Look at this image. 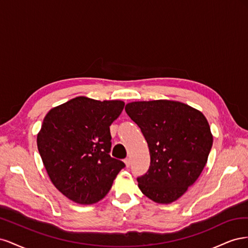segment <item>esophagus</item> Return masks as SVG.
I'll return each instance as SVG.
<instances>
[{"mask_svg": "<svg viewBox=\"0 0 248 248\" xmlns=\"http://www.w3.org/2000/svg\"><path fill=\"white\" fill-rule=\"evenodd\" d=\"M124 162H125V164H126V168H129V167H130V158H126V159L124 160Z\"/></svg>", "mask_w": 248, "mask_h": 248, "instance_id": "1", "label": "esophagus"}]
</instances>
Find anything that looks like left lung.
Masks as SVG:
<instances>
[{
  "label": "left lung",
  "instance_id": "8db88e82",
  "mask_svg": "<svg viewBox=\"0 0 248 248\" xmlns=\"http://www.w3.org/2000/svg\"><path fill=\"white\" fill-rule=\"evenodd\" d=\"M125 110L148 142L150 167L138 177L141 192L159 204L183 196L200 177L211 151L213 137L205 116L171 100L137 101Z\"/></svg>",
  "mask_w": 248,
  "mask_h": 248
}]
</instances>
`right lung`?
I'll return each mask as SVG.
<instances>
[{"label":"right lung","mask_w":248,"mask_h":248,"mask_svg":"<svg viewBox=\"0 0 248 248\" xmlns=\"http://www.w3.org/2000/svg\"><path fill=\"white\" fill-rule=\"evenodd\" d=\"M123 108V101L79 96L44 118L37 147L52 184L69 200L81 205L99 202L125 168L109 155V126Z\"/></svg>","instance_id":"obj_1"}]
</instances>
